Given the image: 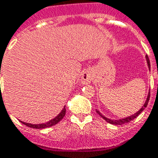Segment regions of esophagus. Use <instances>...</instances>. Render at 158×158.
Masks as SVG:
<instances>
[{
    "label": "esophagus",
    "instance_id": "34e87169",
    "mask_svg": "<svg viewBox=\"0 0 158 158\" xmlns=\"http://www.w3.org/2000/svg\"><path fill=\"white\" fill-rule=\"evenodd\" d=\"M92 80H93V73H92L91 70H87L83 71V73H82L81 77V83L83 85L88 84V83L91 82Z\"/></svg>",
    "mask_w": 158,
    "mask_h": 158
}]
</instances>
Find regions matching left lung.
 <instances>
[{
  "label": "left lung",
  "mask_w": 158,
  "mask_h": 158,
  "mask_svg": "<svg viewBox=\"0 0 158 158\" xmlns=\"http://www.w3.org/2000/svg\"><path fill=\"white\" fill-rule=\"evenodd\" d=\"M145 59H146L147 64H148V68H149V70H150L151 64H150V60H149V59H148V56H145ZM149 99H150V91H149V93H148V96H147V98H146V100H145V104H144V106H143V107H142L141 109L139 110H138V111L135 113V114H134V115L130 116V117H125V118H122V119H118V120H112V119L107 118V117H105L104 115H102V113H100L99 110H96V112L98 113L99 116L102 117L103 119H105V120H106L107 123H109L114 124V125H123V124H125V123H129L130 121L134 120L135 118H136V117H138L139 115V114H140V113H141L142 111L145 110V107L147 106V105H148V102H149Z\"/></svg>",
  "instance_id": "obj_1"
}]
</instances>
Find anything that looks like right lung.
Listing matches in <instances>:
<instances>
[{"mask_svg": "<svg viewBox=\"0 0 158 158\" xmlns=\"http://www.w3.org/2000/svg\"><path fill=\"white\" fill-rule=\"evenodd\" d=\"M65 112H66V110H65V106H64V109L61 110V112L59 113L57 117H54L53 119L50 120L49 122H48V123H46L31 124V123H24V122H22V121H20V122H21L23 124H24V125H26L27 127H32V128H38V129H41V128H46V127H52V126H53V125H56L58 123H59V122L64 118V115H65Z\"/></svg>", "mask_w": 158, "mask_h": 158, "instance_id": "right-lung-1", "label": "right lung"}]
</instances>
